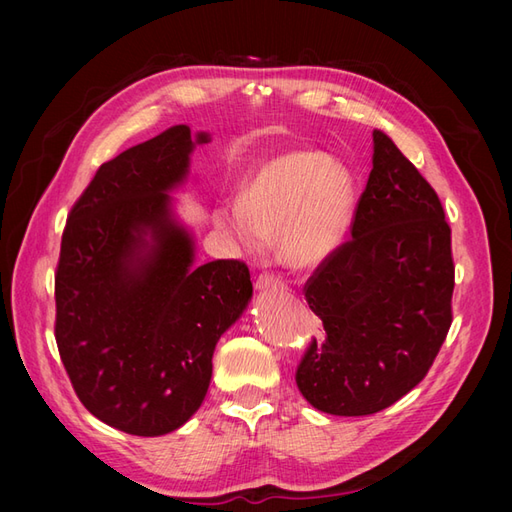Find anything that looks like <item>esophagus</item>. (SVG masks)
Listing matches in <instances>:
<instances>
[{
  "instance_id": "esophagus-1",
  "label": "esophagus",
  "mask_w": 512,
  "mask_h": 512,
  "mask_svg": "<svg viewBox=\"0 0 512 512\" xmlns=\"http://www.w3.org/2000/svg\"><path fill=\"white\" fill-rule=\"evenodd\" d=\"M256 288L258 290H284V282L277 280V277L269 273H260L256 277Z\"/></svg>"
}]
</instances>
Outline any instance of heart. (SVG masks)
Instances as JSON below:
<instances>
[{"mask_svg":"<svg viewBox=\"0 0 512 512\" xmlns=\"http://www.w3.org/2000/svg\"><path fill=\"white\" fill-rule=\"evenodd\" d=\"M356 209V183L342 162L322 151H286L258 162L239 198L213 213L220 235L243 256L277 254L294 269H316L348 237Z\"/></svg>","mask_w":512,"mask_h":512,"instance_id":"b5f03b06","label":"heart"}]
</instances>
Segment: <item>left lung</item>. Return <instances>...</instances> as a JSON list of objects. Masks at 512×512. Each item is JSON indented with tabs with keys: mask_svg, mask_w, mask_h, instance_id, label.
Returning <instances> with one entry per match:
<instances>
[{
	"mask_svg": "<svg viewBox=\"0 0 512 512\" xmlns=\"http://www.w3.org/2000/svg\"><path fill=\"white\" fill-rule=\"evenodd\" d=\"M352 239L305 284L327 337L297 369L316 410L365 416L425 378L451 329L455 267L438 194L382 130Z\"/></svg>",
	"mask_w": 512,
	"mask_h": 512,
	"instance_id": "8db88e82",
	"label": "left lung"
}]
</instances>
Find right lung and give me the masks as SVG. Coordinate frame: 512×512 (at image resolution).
Returning a JSON list of instances; mask_svg holds the SVG:
<instances>
[{
  "label": "right lung",
  "instance_id": "obj_1",
  "mask_svg": "<svg viewBox=\"0 0 512 512\" xmlns=\"http://www.w3.org/2000/svg\"><path fill=\"white\" fill-rule=\"evenodd\" d=\"M209 132L175 126L104 162L68 215L55 275V339L83 406L132 436L185 425L213 350L252 301L239 260L196 265L175 211Z\"/></svg>",
  "mask_w": 512,
  "mask_h": 512
}]
</instances>
